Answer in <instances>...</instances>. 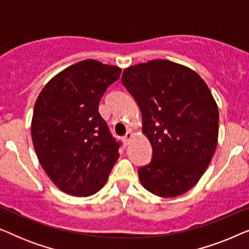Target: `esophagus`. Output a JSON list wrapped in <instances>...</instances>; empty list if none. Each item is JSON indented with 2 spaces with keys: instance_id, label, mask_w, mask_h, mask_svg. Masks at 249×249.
<instances>
[{
  "instance_id": "34e87169",
  "label": "esophagus",
  "mask_w": 249,
  "mask_h": 249,
  "mask_svg": "<svg viewBox=\"0 0 249 249\" xmlns=\"http://www.w3.org/2000/svg\"><path fill=\"white\" fill-rule=\"evenodd\" d=\"M134 137V134H132L131 131H128L127 134H125L124 136V144H129V142H130V139Z\"/></svg>"
}]
</instances>
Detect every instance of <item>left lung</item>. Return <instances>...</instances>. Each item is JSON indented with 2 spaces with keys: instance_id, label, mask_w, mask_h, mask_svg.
Here are the masks:
<instances>
[{
  "instance_id": "1",
  "label": "left lung",
  "mask_w": 249,
  "mask_h": 249,
  "mask_svg": "<svg viewBox=\"0 0 249 249\" xmlns=\"http://www.w3.org/2000/svg\"><path fill=\"white\" fill-rule=\"evenodd\" d=\"M121 80L141 108L153 148L151 162L138 169L142 187L160 197L188 192L209 166L219 136V108L205 81L168 60L129 67Z\"/></svg>"
}]
</instances>
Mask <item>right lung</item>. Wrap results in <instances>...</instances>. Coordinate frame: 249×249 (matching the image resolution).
Listing matches in <instances>:
<instances>
[{"label": "right lung", "mask_w": 249, "mask_h": 249, "mask_svg": "<svg viewBox=\"0 0 249 249\" xmlns=\"http://www.w3.org/2000/svg\"><path fill=\"white\" fill-rule=\"evenodd\" d=\"M120 74V68L84 60L53 77L37 97L34 148L46 175L69 195L97 193L119 159L120 142L101 117L98 104Z\"/></svg>", "instance_id": "add662e5"}]
</instances>
